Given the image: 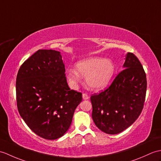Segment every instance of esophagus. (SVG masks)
Masks as SVG:
<instances>
[{
  "instance_id": "obj_1",
  "label": "esophagus",
  "mask_w": 161,
  "mask_h": 161,
  "mask_svg": "<svg viewBox=\"0 0 161 161\" xmlns=\"http://www.w3.org/2000/svg\"><path fill=\"white\" fill-rule=\"evenodd\" d=\"M82 98H83V99H84V100H86V99H89V96L87 94H85V93H84V94L82 95Z\"/></svg>"
}]
</instances>
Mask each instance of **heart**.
Wrapping results in <instances>:
<instances>
[{
  "mask_svg": "<svg viewBox=\"0 0 161 161\" xmlns=\"http://www.w3.org/2000/svg\"><path fill=\"white\" fill-rule=\"evenodd\" d=\"M115 71L114 64L108 59L91 57L82 59L75 64V70H67L66 75L70 84L76 85L81 76L86 77L88 86L92 90L103 89L109 84Z\"/></svg>",
  "mask_w": 161,
  "mask_h": 161,
  "instance_id": "obj_1",
  "label": "heart"
}]
</instances>
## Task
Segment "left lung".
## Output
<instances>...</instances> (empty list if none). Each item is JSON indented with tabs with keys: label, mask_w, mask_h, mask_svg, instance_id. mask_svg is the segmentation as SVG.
Here are the masks:
<instances>
[{
	"label": "left lung",
	"mask_w": 161,
	"mask_h": 161,
	"mask_svg": "<svg viewBox=\"0 0 161 161\" xmlns=\"http://www.w3.org/2000/svg\"><path fill=\"white\" fill-rule=\"evenodd\" d=\"M124 70L110 86L99 95H92V117L102 132L117 134L131 125L143 110L146 95V75L135 55H125Z\"/></svg>",
	"instance_id": "obj_1"
}]
</instances>
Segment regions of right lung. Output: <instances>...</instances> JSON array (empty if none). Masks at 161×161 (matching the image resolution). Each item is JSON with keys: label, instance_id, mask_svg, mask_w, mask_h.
I'll use <instances>...</instances> for the list:
<instances>
[{"label": "right lung", "instance_id": "obj_1", "mask_svg": "<svg viewBox=\"0 0 161 161\" xmlns=\"http://www.w3.org/2000/svg\"><path fill=\"white\" fill-rule=\"evenodd\" d=\"M16 88L18 112L33 132L48 140L66 132L82 94L69 87L60 52L36 51L20 66Z\"/></svg>", "mask_w": 161, "mask_h": 161}]
</instances>
